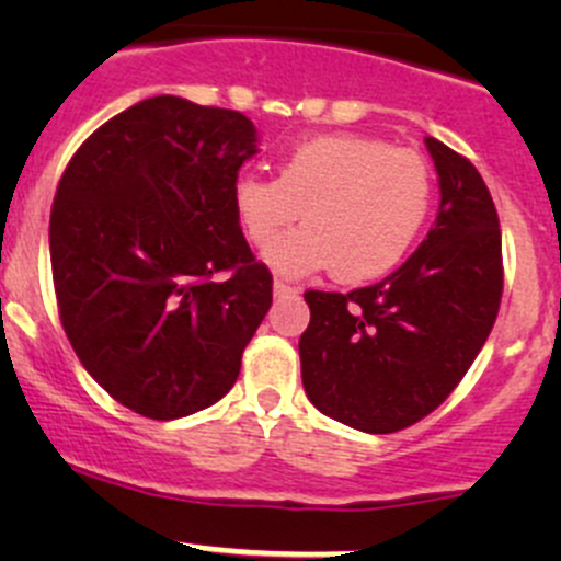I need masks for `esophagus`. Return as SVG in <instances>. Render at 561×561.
<instances>
[{"instance_id": "esophagus-1", "label": "esophagus", "mask_w": 561, "mask_h": 561, "mask_svg": "<svg viewBox=\"0 0 561 561\" xmlns=\"http://www.w3.org/2000/svg\"><path fill=\"white\" fill-rule=\"evenodd\" d=\"M293 293H298V287L287 285V282H282V279L274 282V296H293Z\"/></svg>"}]
</instances>
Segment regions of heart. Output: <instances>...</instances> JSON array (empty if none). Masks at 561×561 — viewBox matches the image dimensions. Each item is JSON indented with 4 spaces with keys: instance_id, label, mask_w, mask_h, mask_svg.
Returning a JSON list of instances; mask_svg holds the SVG:
<instances>
[{
    "instance_id": "obj_1",
    "label": "heart",
    "mask_w": 561,
    "mask_h": 561,
    "mask_svg": "<svg viewBox=\"0 0 561 561\" xmlns=\"http://www.w3.org/2000/svg\"><path fill=\"white\" fill-rule=\"evenodd\" d=\"M434 203L428 162L371 135H320L282 157L279 175H241L233 214L249 244L285 276L333 268L342 282H366L401 263ZM305 208L308 225L280 238ZM283 241L279 242L278 239Z\"/></svg>"
}]
</instances>
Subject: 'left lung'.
I'll return each mask as SVG.
<instances>
[{
    "instance_id": "8db88e82",
    "label": "left lung",
    "mask_w": 561,
    "mask_h": 561,
    "mask_svg": "<svg viewBox=\"0 0 561 561\" xmlns=\"http://www.w3.org/2000/svg\"><path fill=\"white\" fill-rule=\"evenodd\" d=\"M439 214L410 260L353 293L307 290L309 401L358 432L390 434L437 410L467 375L502 301V233L478 168L426 138Z\"/></svg>"
}]
</instances>
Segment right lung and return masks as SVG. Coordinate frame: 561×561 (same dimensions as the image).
Returning a JSON list of instances; mask_svg holds the SVG:
<instances>
[{"label": "right lung", "mask_w": 561, "mask_h": 561, "mask_svg": "<svg viewBox=\"0 0 561 561\" xmlns=\"http://www.w3.org/2000/svg\"><path fill=\"white\" fill-rule=\"evenodd\" d=\"M252 154L244 113L160 94L94 129L56 186L61 328L83 369L151 421L222 399L271 307V271L233 214Z\"/></svg>", "instance_id": "obj_1"}]
</instances>
